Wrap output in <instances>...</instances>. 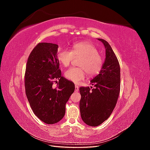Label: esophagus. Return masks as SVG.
Here are the masks:
<instances>
[{
  "instance_id": "obj_1",
  "label": "esophagus",
  "mask_w": 150,
  "mask_h": 150,
  "mask_svg": "<svg viewBox=\"0 0 150 150\" xmlns=\"http://www.w3.org/2000/svg\"><path fill=\"white\" fill-rule=\"evenodd\" d=\"M79 90V86L76 84L75 85V91H78Z\"/></svg>"
}]
</instances>
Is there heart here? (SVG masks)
<instances>
[{
	"label": "heart",
	"instance_id": "b5f03b06",
	"mask_svg": "<svg viewBox=\"0 0 150 150\" xmlns=\"http://www.w3.org/2000/svg\"><path fill=\"white\" fill-rule=\"evenodd\" d=\"M74 57H78V66L71 67L65 72L66 78L73 83H78L84 79L86 71L89 76L97 75L102 69L103 61L99 55L97 48L89 42H78L72 46L71 51L67 49H60L57 58L61 64L67 67Z\"/></svg>",
	"mask_w": 150,
	"mask_h": 150
}]
</instances>
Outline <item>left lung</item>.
<instances>
[{"instance_id":"obj_1","label":"left lung","mask_w":150,"mask_h":150,"mask_svg":"<svg viewBox=\"0 0 150 150\" xmlns=\"http://www.w3.org/2000/svg\"><path fill=\"white\" fill-rule=\"evenodd\" d=\"M106 59L102 69L91 81L92 87H80L81 116L86 125L97 126L105 121L114 110L120 92V66L111 47L105 40Z\"/></svg>"}]
</instances>
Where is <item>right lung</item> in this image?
I'll return each mask as SVG.
<instances>
[{
    "mask_svg": "<svg viewBox=\"0 0 150 150\" xmlns=\"http://www.w3.org/2000/svg\"><path fill=\"white\" fill-rule=\"evenodd\" d=\"M57 48L58 45L52 43L36 45L28 57L25 72V94L31 109L39 120L49 125L63 118L66 104L75 89L73 83L61 76Z\"/></svg>",
    "mask_w": 150,
    "mask_h": 150,
    "instance_id": "obj_1",
    "label": "right lung"
}]
</instances>
